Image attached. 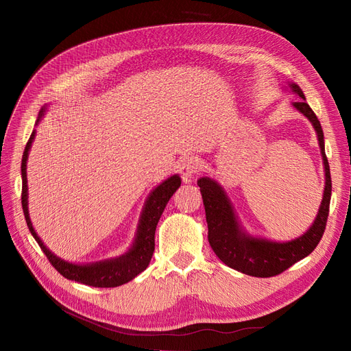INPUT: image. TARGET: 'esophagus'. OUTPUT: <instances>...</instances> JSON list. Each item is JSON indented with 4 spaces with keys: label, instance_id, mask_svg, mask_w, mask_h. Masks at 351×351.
Returning a JSON list of instances; mask_svg holds the SVG:
<instances>
[{
    "label": "esophagus",
    "instance_id": "obj_1",
    "mask_svg": "<svg viewBox=\"0 0 351 351\" xmlns=\"http://www.w3.org/2000/svg\"><path fill=\"white\" fill-rule=\"evenodd\" d=\"M199 167H200V162L196 156H187L182 162H180V174H182L186 183L190 182V178L197 173Z\"/></svg>",
    "mask_w": 351,
    "mask_h": 351
}]
</instances>
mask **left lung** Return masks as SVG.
Masks as SVG:
<instances>
[{"label": "left lung", "instance_id": "8db88e82", "mask_svg": "<svg viewBox=\"0 0 351 351\" xmlns=\"http://www.w3.org/2000/svg\"><path fill=\"white\" fill-rule=\"evenodd\" d=\"M289 89L300 98V101H295L291 105L312 123L316 132L325 171L322 202L312 226L302 236L289 241H277L250 234L241 226L234 206H232L226 190L222 189L217 180L210 177H200L197 180V186L200 187L202 199H204L205 205L208 240L212 250L227 267L246 275H252V277H274V275H278L282 271L289 269L291 265L306 258L307 254H311L322 239L329 212L332 184L329 164L325 155L322 127L309 107V104L306 102L299 84L289 83V88L285 90Z\"/></svg>", "mask_w": 351, "mask_h": 351}]
</instances>
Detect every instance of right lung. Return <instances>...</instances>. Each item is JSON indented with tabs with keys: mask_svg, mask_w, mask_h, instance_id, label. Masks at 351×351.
Here are the masks:
<instances>
[{
	"mask_svg": "<svg viewBox=\"0 0 351 351\" xmlns=\"http://www.w3.org/2000/svg\"><path fill=\"white\" fill-rule=\"evenodd\" d=\"M45 110L47 107H44L39 111L36 125L40 121L42 117H44ZM35 134H36V130L32 132L29 141L26 143L23 159H22V183H23L22 206H23V214H25L30 234L35 237L42 252L47 254L48 261L52 263V267H54L62 277L67 280L77 281L92 287H102V289L119 287L132 281L134 277H137V275L147 268V265H149L152 259V254L155 250V230L158 226V221L161 218L169 197L176 193V190L180 187V184H182V178H180L178 174L168 177L162 183H159L149 193V196H147L139 218V224H137L134 240L129 250L120 254V256L104 259L98 262L73 263V262L61 259L45 246L44 241L40 240L38 232L35 231L34 226H32V221L29 217V206H27L29 193H27L26 169H27L29 151L32 147V143L35 141Z\"/></svg>",
	"mask_w": 351,
	"mask_h": 351,
	"instance_id": "add662e5",
	"label": "right lung"
}]
</instances>
